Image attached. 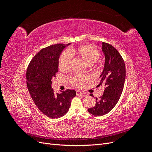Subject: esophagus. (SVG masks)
Segmentation results:
<instances>
[{"mask_svg":"<svg viewBox=\"0 0 152 152\" xmlns=\"http://www.w3.org/2000/svg\"><path fill=\"white\" fill-rule=\"evenodd\" d=\"M76 93H77V95H83L85 94L84 92H82L80 91H77Z\"/></svg>","mask_w":152,"mask_h":152,"instance_id":"1","label":"esophagus"}]
</instances>
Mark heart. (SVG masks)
<instances>
[{
  "label": "heart",
  "mask_w": 152,
  "mask_h": 152,
  "mask_svg": "<svg viewBox=\"0 0 152 152\" xmlns=\"http://www.w3.org/2000/svg\"><path fill=\"white\" fill-rule=\"evenodd\" d=\"M74 53H75L81 59H83L88 65H93L98 60L100 57V53L98 50L89 45H81L74 50ZM71 61L72 55L70 53L68 50H65L61 54L59 59V68L61 71L68 70L70 68ZM86 79V77L84 76L75 75L72 78L71 82L73 85L79 86Z\"/></svg>",
  "instance_id": "b5f03b06"
}]
</instances>
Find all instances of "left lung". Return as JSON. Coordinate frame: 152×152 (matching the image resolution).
<instances>
[{"instance_id": "obj_1", "label": "left lung", "mask_w": 152, "mask_h": 152, "mask_svg": "<svg viewBox=\"0 0 152 152\" xmlns=\"http://www.w3.org/2000/svg\"><path fill=\"white\" fill-rule=\"evenodd\" d=\"M102 51L104 55V65L100 75L99 84L103 85V94L98 99L96 105L89 108L88 112L95 116H102L115 107L120 99L126 79V66L121 55L109 44L102 43ZM90 96H93V94Z\"/></svg>"}]
</instances>
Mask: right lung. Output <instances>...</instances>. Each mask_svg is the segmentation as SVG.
Instances as JSON below:
<instances>
[{"mask_svg": "<svg viewBox=\"0 0 152 152\" xmlns=\"http://www.w3.org/2000/svg\"><path fill=\"white\" fill-rule=\"evenodd\" d=\"M71 44H58L41 49L32 58L26 71V84L31 97L40 111L50 118L61 117L68 112L75 90L54 93L52 79L58 71L59 56Z\"/></svg>", "mask_w": 152, "mask_h": 152, "instance_id": "1", "label": "right lung"}]
</instances>
